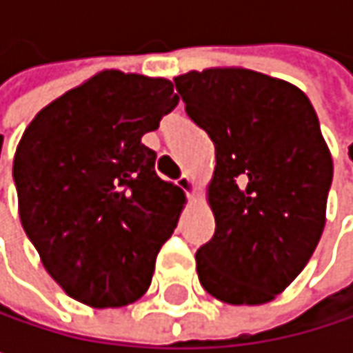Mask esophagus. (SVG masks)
I'll return each instance as SVG.
<instances>
[{
	"mask_svg": "<svg viewBox=\"0 0 353 353\" xmlns=\"http://www.w3.org/2000/svg\"><path fill=\"white\" fill-rule=\"evenodd\" d=\"M176 185H177V188H181V190H183V192H185L188 196H192V194H194V181H192V177L185 176V174L177 177Z\"/></svg>",
	"mask_w": 353,
	"mask_h": 353,
	"instance_id": "esophagus-1",
	"label": "esophagus"
}]
</instances>
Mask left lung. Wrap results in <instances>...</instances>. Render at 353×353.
Instances as JSON below:
<instances>
[{"mask_svg": "<svg viewBox=\"0 0 353 353\" xmlns=\"http://www.w3.org/2000/svg\"><path fill=\"white\" fill-rule=\"evenodd\" d=\"M185 114L214 143V235L196 251L200 284L229 305L280 294L317 247L333 161L309 98L249 69L179 75Z\"/></svg>", "mask_w": 353, "mask_h": 353, "instance_id": "obj_1", "label": "left lung"}]
</instances>
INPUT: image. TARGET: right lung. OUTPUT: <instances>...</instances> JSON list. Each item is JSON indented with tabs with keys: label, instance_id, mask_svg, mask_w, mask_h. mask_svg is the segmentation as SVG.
<instances>
[{
	"label": "right lung",
	"instance_id": "1",
	"mask_svg": "<svg viewBox=\"0 0 353 353\" xmlns=\"http://www.w3.org/2000/svg\"><path fill=\"white\" fill-rule=\"evenodd\" d=\"M177 102L168 79L104 71L26 128L14 157L20 221L71 299L108 309L147 292L185 198L141 139Z\"/></svg>",
	"mask_w": 353,
	"mask_h": 353
}]
</instances>
